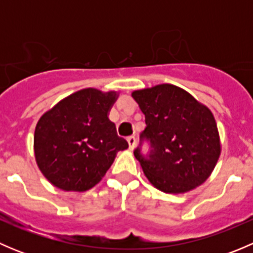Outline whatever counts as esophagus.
Wrapping results in <instances>:
<instances>
[{
    "mask_svg": "<svg viewBox=\"0 0 253 253\" xmlns=\"http://www.w3.org/2000/svg\"><path fill=\"white\" fill-rule=\"evenodd\" d=\"M127 142H128V145H129V149H133L134 147H136V137H133V136H131V137H128V138H127Z\"/></svg>",
    "mask_w": 253,
    "mask_h": 253,
    "instance_id": "obj_1",
    "label": "esophagus"
}]
</instances>
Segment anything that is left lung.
I'll use <instances>...</instances> for the list:
<instances>
[{"label":"left lung","mask_w":253,"mask_h":253,"mask_svg":"<svg viewBox=\"0 0 253 253\" xmlns=\"http://www.w3.org/2000/svg\"><path fill=\"white\" fill-rule=\"evenodd\" d=\"M132 98L145 116L147 127L134 157L150 183L165 193L190 192L202 185L215 168L221 144L211 111L185 89L158 84L132 91Z\"/></svg>","instance_id":"obj_1"}]
</instances>
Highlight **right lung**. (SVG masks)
<instances>
[{
  "label": "right lung",
  "mask_w": 253,
  "mask_h": 253,
  "mask_svg": "<svg viewBox=\"0 0 253 253\" xmlns=\"http://www.w3.org/2000/svg\"><path fill=\"white\" fill-rule=\"evenodd\" d=\"M117 98V91L85 88L40 117L34 133L35 162L55 187L90 190L105 176L117 152L128 148L109 119Z\"/></svg>",
  "instance_id": "right-lung-1"
}]
</instances>
